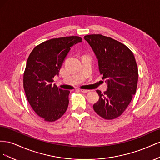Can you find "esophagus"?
<instances>
[{
	"label": "esophagus",
	"instance_id": "esophagus-1",
	"mask_svg": "<svg viewBox=\"0 0 160 160\" xmlns=\"http://www.w3.org/2000/svg\"><path fill=\"white\" fill-rule=\"evenodd\" d=\"M81 91L82 92V93H88V92H89L90 91L88 90V89H81Z\"/></svg>",
	"mask_w": 160,
	"mask_h": 160
}]
</instances>
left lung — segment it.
<instances>
[{
	"label": "left lung",
	"mask_w": 160,
	"mask_h": 160,
	"mask_svg": "<svg viewBox=\"0 0 160 160\" xmlns=\"http://www.w3.org/2000/svg\"><path fill=\"white\" fill-rule=\"evenodd\" d=\"M98 59L102 79H106L108 89L103 93L97 90L99 100L93 109L101 118L113 119L126 109L136 92L138 69L135 57L128 47L102 35L84 37Z\"/></svg>",
	"instance_id": "8db88e82"
}]
</instances>
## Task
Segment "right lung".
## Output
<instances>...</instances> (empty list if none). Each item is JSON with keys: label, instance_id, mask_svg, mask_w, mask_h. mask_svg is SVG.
I'll list each match as a JSON object with an SVG mask.
<instances>
[{"label": "right lung", "instance_id": "add662e5", "mask_svg": "<svg viewBox=\"0 0 160 160\" xmlns=\"http://www.w3.org/2000/svg\"><path fill=\"white\" fill-rule=\"evenodd\" d=\"M82 41L77 36L46 41L34 48L23 75L27 99L35 112L46 122L59 119L68 108L70 91L52 85L71 47Z\"/></svg>", "mask_w": 160, "mask_h": 160}]
</instances>
